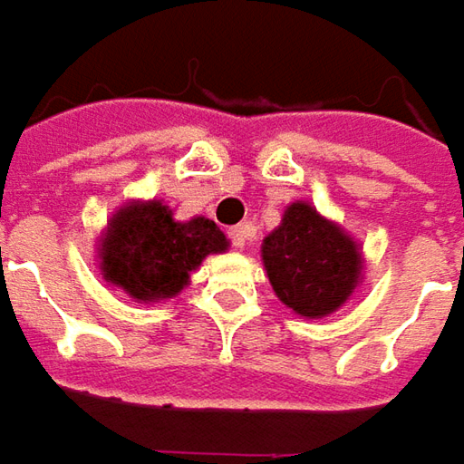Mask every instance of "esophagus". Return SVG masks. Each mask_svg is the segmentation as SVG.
I'll return each mask as SVG.
<instances>
[{
  "label": "esophagus",
  "mask_w": 464,
  "mask_h": 464,
  "mask_svg": "<svg viewBox=\"0 0 464 464\" xmlns=\"http://www.w3.org/2000/svg\"><path fill=\"white\" fill-rule=\"evenodd\" d=\"M228 236H231L233 246L244 248L246 246V238H248V226H233L231 231H228Z\"/></svg>",
  "instance_id": "34e87169"
}]
</instances>
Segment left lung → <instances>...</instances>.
Wrapping results in <instances>:
<instances>
[{
  "mask_svg": "<svg viewBox=\"0 0 464 464\" xmlns=\"http://www.w3.org/2000/svg\"><path fill=\"white\" fill-rule=\"evenodd\" d=\"M262 264L275 295L300 318H326L360 287L362 244L311 202H290L262 241Z\"/></svg>",
  "mask_w": 464,
  "mask_h": 464,
  "instance_id": "8db88e82",
  "label": "left lung"
}]
</instances>
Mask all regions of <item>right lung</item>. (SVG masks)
Listing matches in <instances>:
<instances>
[{
    "instance_id": "add662e5",
    "label": "right lung",
    "mask_w": 464,
    "mask_h": 464,
    "mask_svg": "<svg viewBox=\"0 0 464 464\" xmlns=\"http://www.w3.org/2000/svg\"><path fill=\"white\" fill-rule=\"evenodd\" d=\"M223 251H228V238L210 218L177 220L156 198L121 205L97 238L102 280L136 303L179 295L205 256Z\"/></svg>"
}]
</instances>
